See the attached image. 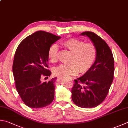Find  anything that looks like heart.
<instances>
[{"mask_svg": "<svg viewBox=\"0 0 128 128\" xmlns=\"http://www.w3.org/2000/svg\"><path fill=\"white\" fill-rule=\"evenodd\" d=\"M64 46L71 51L72 56L70 64H61L54 69L56 76L68 77L75 76L78 73L85 74L93 66L97 57V49L91 43H85L74 38L67 40L62 43ZM58 47L57 44L50 46L48 52L50 62L57 61Z\"/></svg>", "mask_w": 128, "mask_h": 128, "instance_id": "b5f03b06", "label": "heart"}]
</instances>
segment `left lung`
Wrapping results in <instances>:
<instances>
[{
  "instance_id": "left-lung-1",
  "label": "left lung",
  "mask_w": 128,
  "mask_h": 128,
  "mask_svg": "<svg viewBox=\"0 0 128 128\" xmlns=\"http://www.w3.org/2000/svg\"><path fill=\"white\" fill-rule=\"evenodd\" d=\"M81 35L88 36L95 46L97 57L90 70L74 80L72 100L79 107L92 108L106 97L114 78V60L109 46L99 36L92 32Z\"/></svg>"
}]
</instances>
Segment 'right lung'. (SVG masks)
<instances>
[{"label":"right lung","instance_id":"1","mask_svg":"<svg viewBox=\"0 0 128 128\" xmlns=\"http://www.w3.org/2000/svg\"><path fill=\"white\" fill-rule=\"evenodd\" d=\"M61 38L44 31H37L20 42L14 54L13 74L16 89L25 104L31 108L50 105L54 97L56 78L42 82L40 77L51 74L48 70V52Z\"/></svg>","mask_w":128,"mask_h":128}]
</instances>
